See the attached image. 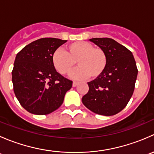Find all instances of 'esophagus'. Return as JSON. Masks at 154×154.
Listing matches in <instances>:
<instances>
[{"instance_id":"1","label":"esophagus","mask_w":154,"mask_h":154,"mask_svg":"<svg viewBox=\"0 0 154 154\" xmlns=\"http://www.w3.org/2000/svg\"><path fill=\"white\" fill-rule=\"evenodd\" d=\"M77 84H78V83H77V82L74 81V82H73V83H72V86H73V87H75V86H77Z\"/></svg>"}]
</instances>
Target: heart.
<instances>
[{
	"instance_id": "heart-1",
	"label": "heart",
	"mask_w": 154,
	"mask_h": 154,
	"mask_svg": "<svg viewBox=\"0 0 154 154\" xmlns=\"http://www.w3.org/2000/svg\"><path fill=\"white\" fill-rule=\"evenodd\" d=\"M67 49L68 52L58 48L52 55L53 66L60 74H69L75 67L76 61L80 68L71 74L74 79L84 80L88 76L91 79H97L106 69V54L100 48H94L91 43L76 42L70 44Z\"/></svg>"
}]
</instances>
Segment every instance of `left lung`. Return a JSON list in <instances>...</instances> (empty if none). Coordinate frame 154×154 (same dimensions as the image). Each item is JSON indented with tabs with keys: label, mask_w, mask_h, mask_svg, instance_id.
<instances>
[{
	"label": "left lung",
	"mask_w": 154,
	"mask_h": 154,
	"mask_svg": "<svg viewBox=\"0 0 154 154\" xmlns=\"http://www.w3.org/2000/svg\"><path fill=\"white\" fill-rule=\"evenodd\" d=\"M90 42L103 50L107 65L103 74L88 82V91L82 98L93 112L110 116L127 106L135 88L138 69L131 51L112 38H93Z\"/></svg>",
	"instance_id": "left-lung-1"
}]
</instances>
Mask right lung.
Here are the masks:
<instances>
[{
    "label": "right lung",
    "instance_id": "right-lung-1",
    "mask_svg": "<svg viewBox=\"0 0 154 154\" xmlns=\"http://www.w3.org/2000/svg\"><path fill=\"white\" fill-rule=\"evenodd\" d=\"M67 40L42 38L29 43L16 55L12 71L17 99L27 111L48 115L63 103L72 81L56 71L52 55Z\"/></svg>",
    "mask_w": 154,
    "mask_h": 154
}]
</instances>
